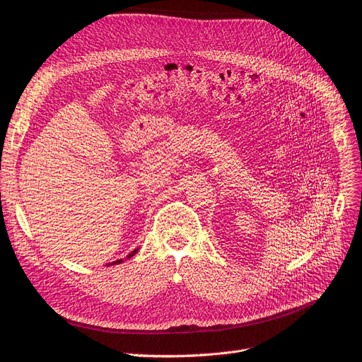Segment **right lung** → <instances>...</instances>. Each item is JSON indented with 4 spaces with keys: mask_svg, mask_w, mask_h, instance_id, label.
I'll return each instance as SVG.
<instances>
[{
    "mask_svg": "<svg viewBox=\"0 0 362 362\" xmlns=\"http://www.w3.org/2000/svg\"><path fill=\"white\" fill-rule=\"evenodd\" d=\"M135 252H136V250H135V251H132L131 254H129V255H127V258H131ZM115 263H122V259H117V262H114V263H111V264H115Z\"/></svg>",
    "mask_w": 362,
    "mask_h": 362,
    "instance_id": "add662e5",
    "label": "right lung"
}]
</instances>
